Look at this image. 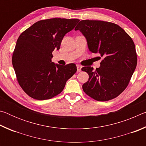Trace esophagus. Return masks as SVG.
<instances>
[{"mask_svg":"<svg viewBox=\"0 0 146 146\" xmlns=\"http://www.w3.org/2000/svg\"><path fill=\"white\" fill-rule=\"evenodd\" d=\"M76 68H77V72H80L81 71V68H82V66L80 65H78L76 66Z\"/></svg>","mask_w":146,"mask_h":146,"instance_id":"1","label":"esophagus"}]
</instances>
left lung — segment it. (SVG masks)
I'll list each match as a JSON object with an SVG mask.
<instances>
[{
	"instance_id": "1",
	"label": "left lung",
	"mask_w": 146,
	"mask_h": 146,
	"mask_svg": "<svg viewBox=\"0 0 146 146\" xmlns=\"http://www.w3.org/2000/svg\"><path fill=\"white\" fill-rule=\"evenodd\" d=\"M75 30H80L85 36L90 51L104 58L95 71L91 66L82 68L89 75L82 86L84 91L98 101L117 97L127 88L137 67L132 38L117 24L102 21L83 20Z\"/></svg>"
}]
</instances>
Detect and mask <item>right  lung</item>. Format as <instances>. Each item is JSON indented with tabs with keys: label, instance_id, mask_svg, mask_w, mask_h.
I'll list each match as a JSON object with an SVG mask.
<instances>
[{
	"label": "right lung",
	"instance_id": "right-lung-1",
	"mask_svg": "<svg viewBox=\"0 0 146 146\" xmlns=\"http://www.w3.org/2000/svg\"><path fill=\"white\" fill-rule=\"evenodd\" d=\"M78 22L60 18L41 20L19 36L12 64L20 86L30 97L42 100L55 97L76 73L75 64H55L51 58L54 49H60L64 35Z\"/></svg>",
	"mask_w": 146,
	"mask_h": 146
}]
</instances>
